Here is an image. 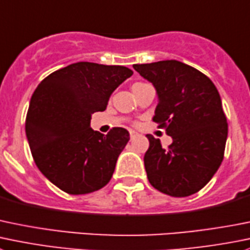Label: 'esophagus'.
I'll list each match as a JSON object with an SVG mask.
<instances>
[{
  "instance_id": "34e87169",
  "label": "esophagus",
  "mask_w": 250,
  "mask_h": 250,
  "mask_svg": "<svg viewBox=\"0 0 250 250\" xmlns=\"http://www.w3.org/2000/svg\"><path fill=\"white\" fill-rule=\"evenodd\" d=\"M129 135H130V140H133V139H135V137L138 135V133L134 132V130H130Z\"/></svg>"
}]
</instances>
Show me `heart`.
<instances>
[{"mask_svg": "<svg viewBox=\"0 0 250 250\" xmlns=\"http://www.w3.org/2000/svg\"><path fill=\"white\" fill-rule=\"evenodd\" d=\"M145 83H135L134 85H133V88H137V86H140V85H144Z\"/></svg>", "mask_w": 250, "mask_h": 250, "instance_id": "obj_1", "label": "heart"}]
</instances>
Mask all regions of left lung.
I'll return each mask as SVG.
<instances>
[{
  "label": "left lung",
  "instance_id": "8db88e82",
  "mask_svg": "<svg viewBox=\"0 0 250 250\" xmlns=\"http://www.w3.org/2000/svg\"><path fill=\"white\" fill-rule=\"evenodd\" d=\"M151 82L159 96L154 122L173 142L162 147L147 134L144 155L147 179L155 189L171 197L199 192L224 160L229 125L215 84L204 73L176 60L133 64Z\"/></svg>",
  "mask_w": 250,
  "mask_h": 250
}]
</instances>
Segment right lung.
Returning a JSON list of instances; mask_svg holds the SVG:
<instances>
[{"instance_id":"add662e5","label":"right lung","mask_w":250,"mask_h":250,"mask_svg":"<svg viewBox=\"0 0 250 250\" xmlns=\"http://www.w3.org/2000/svg\"><path fill=\"white\" fill-rule=\"evenodd\" d=\"M133 74L123 66L77 62L46 77L31 96L25 133L41 173L68 194H88L110 182L129 140L127 129L107 135L90 128L91 115Z\"/></svg>"}]
</instances>
